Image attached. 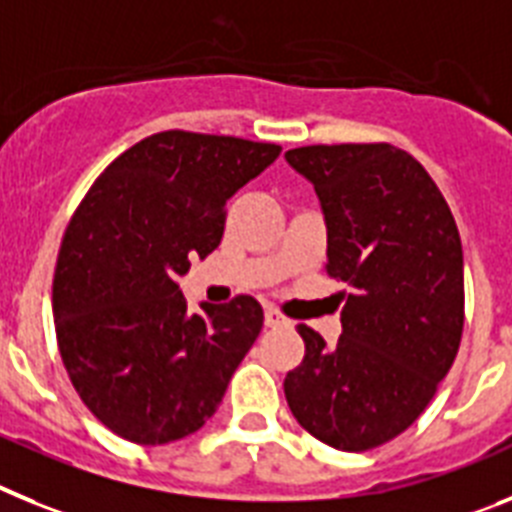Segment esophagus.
Wrapping results in <instances>:
<instances>
[{
	"mask_svg": "<svg viewBox=\"0 0 512 512\" xmlns=\"http://www.w3.org/2000/svg\"><path fill=\"white\" fill-rule=\"evenodd\" d=\"M288 319L283 317L281 311L278 309H273V306H268V309H265V327H288Z\"/></svg>",
	"mask_w": 512,
	"mask_h": 512,
	"instance_id": "1",
	"label": "esophagus"
}]
</instances>
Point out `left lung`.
I'll return each instance as SVG.
<instances>
[{"mask_svg":"<svg viewBox=\"0 0 512 512\" xmlns=\"http://www.w3.org/2000/svg\"><path fill=\"white\" fill-rule=\"evenodd\" d=\"M286 162L317 190L324 270L350 288L337 345L299 324L306 355L283 384L288 407L327 446L368 451L410 428L459 353V229L433 177L397 146H301Z\"/></svg>","mask_w":512,"mask_h":512,"instance_id":"obj_1","label":"left lung"}]
</instances>
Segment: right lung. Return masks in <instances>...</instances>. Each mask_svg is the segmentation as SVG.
I'll return each instance as SVG.
<instances>
[{
    "label": "right lung",
    "instance_id": "obj_1",
    "mask_svg": "<svg viewBox=\"0 0 512 512\" xmlns=\"http://www.w3.org/2000/svg\"><path fill=\"white\" fill-rule=\"evenodd\" d=\"M281 146L162 131L102 172L66 226L53 322L61 361L92 415L162 446L206 425L262 330L252 296L190 314L180 275L219 247L226 201Z\"/></svg>",
    "mask_w": 512,
    "mask_h": 512
}]
</instances>
